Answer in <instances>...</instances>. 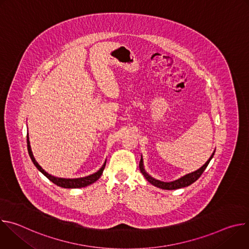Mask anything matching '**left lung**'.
Masks as SVG:
<instances>
[{
	"label": "left lung",
	"mask_w": 249,
	"mask_h": 249,
	"mask_svg": "<svg viewBox=\"0 0 249 249\" xmlns=\"http://www.w3.org/2000/svg\"><path fill=\"white\" fill-rule=\"evenodd\" d=\"M215 155V152L212 154L211 158L208 160V161L201 167L199 168L198 170L194 171V172H191L189 174H186L185 176L181 177V178L177 179L175 181H172V182H162V181H160V180H157L155 178H153V177H151L144 169V166H143V160H142L141 158V160H140V163H139V166H140V169H141V172L144 174V176L146 177V179L152 183L153 185L159 187V188H161V189H165V190H173V189H178V188H182V187H186L190 184H192L193 182H195L199 177L202 175V173L204 172V170L206 169V167L208 166L210 160H212V158L214 157Z\"/></svg>",
	"instance_id": "left-lung-1"
}]
</instances>
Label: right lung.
I'll return each instance as SVG.
<instances>
[{
	"mask_svg": "<svg viewBox=\"0 0 249 249\" xmlns=\"http://www.w3.org/2000/svg\"><path fill=\"white\" fill-rule=\"evenodd\" d=\"M27 150H28V154H29V157L32 160V162L34 163V165L37 167V169L39 171H41L47 178L49 180H51L53 183H55L56 185L60 186V187H63V188H81V187H85V186H88L93 182H95L99 177L101 176L102 172H103V169L105 167V164H106V161L104 162V164L101 166V168L93 173V174H90L89 176H86V177H81V178H74V179H67V178H58V177H55V176H52L51 174L47 173L38 163L37 161L35 160L33 155H32V152H31V148H30V145H29V138H28V133H27Z\"/></svg>",
	"mask_w": 249,
	"mask_h": 249,
	"instance_id": "right-lung-1",
	"label": "right lung"
}]
</instances>
